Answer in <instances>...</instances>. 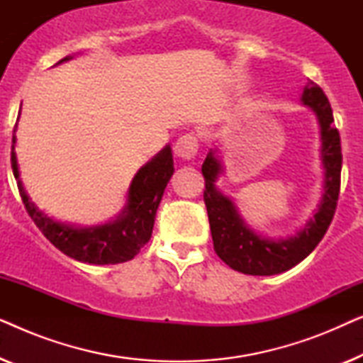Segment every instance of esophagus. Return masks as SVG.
<instances>
[{
  "mask_svg": "<svg viewBox=\"0 0 363 363\" xmlns=\"http://www.w3.org/2000/svg\"><path fill=\"white\" fill-rule=\"evenodd\" d=\"M198 152V138L195 133H185L175 143V155L182 160H191Z\"/></svg>",
  "mask_w": 363,
  "mask_h": 363,
  "instance_id": "obj_1",
  "label": "esophagus"
}]
</instances>
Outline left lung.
Here are the masks:
<instances>
[{
    "label": "left lung",
    "mask_w": 363,
    "mask_h": 363,
    "mask_svg": "<svg viewBox=\"0 0 363 363\" xmlns=\"http://www.w3.org/2000/svg\"><path fill=\"white\" fill-rule=\"evenodd\" d=\"M301 101L315 113L320 127V160L324 165V193L315 215L296 236L287 240H266L251 230L242 220L231 198L216 188L223 165L216 148L208 152L201 165L205 177V205L216 255L231 269L251 276L281 274L306 259L319 245L334 218L340 191L342 148L340 135L334 125L329 99L315 82L309 81Z\"/></svg>",
    "instance_id": "8db88e82"
}]
</instances>
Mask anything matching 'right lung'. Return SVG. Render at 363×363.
Wrapping results in <instances>:
<instances>
[{
	"label": "right lung",
	"instance_id": "add662e5",
	"mask_svg": "<svg viewBox=\"0 0 363 363\" xmlns=\"http://www.w3.org/2000/svg\"><path fill=\"white\" fill-rule=\"evenodd\" d=\"M69 59H72V56L61 59L57 64L66 62ZM14 145H16V135H13L11 167L18 182L19 195L31 220L59 251L72 259L89 264H118L133 259L140 247L147 245L152 236L157 208L175 170L170 145L157 153L137 172L128 186L127 205L123 206L121 215L106 225L89 228L52 220L34 205L19 178Z\"/></svg>",
	"mask_w": 363,
	"mask_h": 363
}]
</instances>
